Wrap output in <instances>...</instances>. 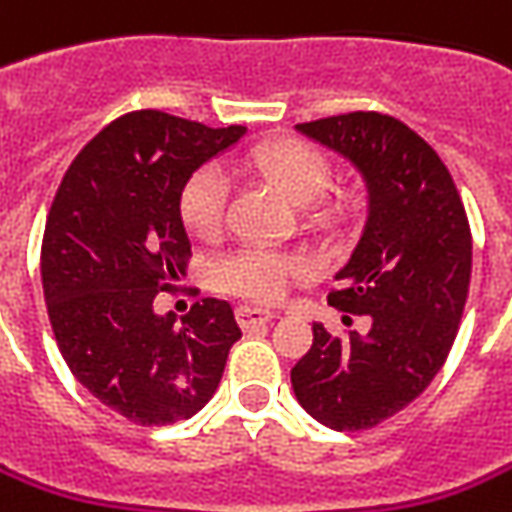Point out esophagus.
I'll return each mask as SVG.
<instances>
[{
	"label": "esophagus",
	"mask_w": 512,
	"mask_h": 512,
	"mask_svg": "<svg viewBox=\"0 0 512 512\" xmlns=\"http://www.w3.org/2000/svg\"><path fill=\"white\" fill-rule=\"evenodd\" d=\"M271 319H277V314L263 311V308H252V305H241L238 308V322H241L243 330H252L257 325H269Z\"/></svg>",
	"instance_id": "34e87169"
}]
</instances>
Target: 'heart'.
I'll return each mask as SVG.
<instances>
[{
    "label": "heart",
    "instance_id": "obj_1",
    "mask_svg": "<svg viewBox=\"0 0 512 512\" xmlns=\"http://www.w3.org/2000/svg\"><path fill=\"white\" fill-rule=\"evenodd\" d=\"M246 165L269 179L294 204L314 201L330 179V165L314 145L300 139H274L263 142L249 154ZM227 179L218 168L196 170L184 184L179 207L184 227L196 238H215L224 224ZM308 271L297 255L269 252V249H243L221 263V280L229 291L255 302H277L291 280Z\"/></svg>",
    "mask_w": 512,
    "mask_h": 512
}]
</instances>
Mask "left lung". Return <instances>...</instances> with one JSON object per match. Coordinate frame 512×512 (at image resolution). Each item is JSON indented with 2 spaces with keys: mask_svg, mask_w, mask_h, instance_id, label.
Returning <instances> with one entry per match:
<instances>
[{
  "mask_svg": "<svg viewBox=\"0 0 512 512\" xmlns=\"http://www.w3.org/2000/svg\"><path fill=\"white\" fill-rule=\"evenodd\" d=\"M297 131L347 159L364 182V227L328 302L367 316L370 328L336 339L314 322L291 387L322 426L373 429L415 401L446 361L468 297L471 229L446 165L401 120L353 111Z\"/></svg>",
  "mask_w": 512,
  "mask_h": 512,
  "instance_id": "8db88e82",
  "label": "left lung"
}]
</instances>
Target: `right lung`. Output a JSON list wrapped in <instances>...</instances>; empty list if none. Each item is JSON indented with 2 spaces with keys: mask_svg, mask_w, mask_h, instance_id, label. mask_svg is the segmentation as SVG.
Returning a JSON list of instances; mask_svg holds the SVG:
<instances>
[{
  "mask_svg": "<svg viewBox=\"0 0 512 512\" xmlns=\"http://www.w3.org/2000/svg\"><path fill=\"white\" fill-rule=\"evenodd\" d=\"M243 134L123 114L75 156L47 215L41 283L58 350L97 401L139 426L196 415L241 339L229 302L207 297L176 322L154 297L187 271L184 184Z\"/></svg>",
  "mask_w": 512,
  "mask_h": 512,
  "instance_id": "obj_1",
  "label": "right lung"
}]
</instances>
